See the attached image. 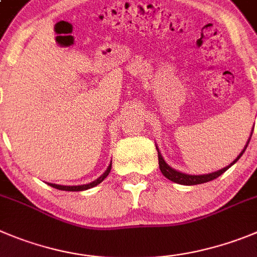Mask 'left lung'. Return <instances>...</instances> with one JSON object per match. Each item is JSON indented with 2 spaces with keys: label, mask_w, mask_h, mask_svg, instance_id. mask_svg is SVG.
Masks as SVG:
<instances>
[{
  "label": "left lung",
  "mask_w": 257,
  "mask_h": 257,
  "mask_svg": "<svg viewBox=\"0 0 257 257\" xmlns=\"http://www.w3.org/2000/svg\"><path fill=\"white\" fill-rule=\"evenodd\" d=\"M252 131H253V128H252ZM251 136H252V133L250 134V138H248L247 143H246V146H244L243 150L241 151V153H239V155L234 158L233 162H231L228 166L218 170V171L210 172V174H204V175H189V174H185V172L177 171V170L172 169L171 166H169V164H166V161H165L164 157H162L161 152H160L158 147L156 146V150H157V152H158V165H160V170H161V172L164 174L165 177H167V179L171 180V181H174V183L180 184V185H198V184L208 183V181H212V180L217 179V177L220 176L223 172H226L227 170L232 166V165H234L237 161H238L239 157L243 155V152L246 151V148H247L248 142H250V140H251Z\"/></svg>",
  "instance_id": "left-lung-1"
}]
</instances>
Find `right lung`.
<instances>
[{"instance_id": "add662e5", "label": "right lung", "mask_w": 257, "mask_h": 257, "mask_svg": "<svg viewBox=\"0 0 257 257\" xmlns=\"http://www.w3.org/2000/svg\"><path fill=\"white\" fill-rule=\"evenodd\" d=\"M110 170H111V162H110V165L107 166V169L105 170L104 174L101 175L100 177H97V179L95 180V181H92V183L90 184H83V185H77V186H67V185H58V184H48V185H50L52 188H56L58 189V190H64V191H82V190H87V189H91L93 188V186L99 185L100 183H102V180L106 179L107 175L110 174Z\"/></svg>"}]
</instances>
